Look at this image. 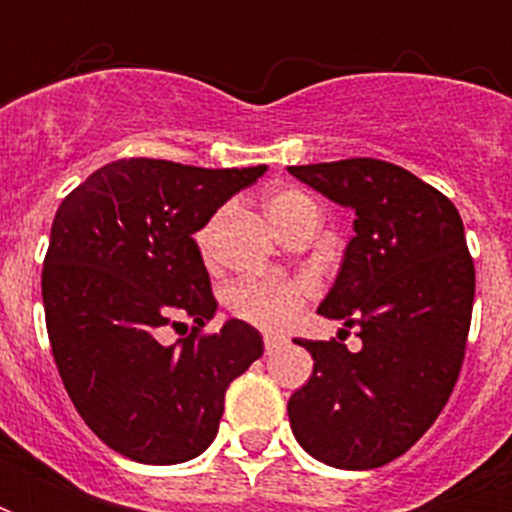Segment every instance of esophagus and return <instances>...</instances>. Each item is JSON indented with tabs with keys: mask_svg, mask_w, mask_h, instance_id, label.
<instances>
[{
	"mask_svg": "<svg viewBox=\"0 0 512 512\" xmlns=\"http://www.w3.org/2000/svg\"><path fill=\"white\" fill-rule=\"evenodd\" d=\"M265 356H271V353H276V350L284 348V340L276 335H265Z\"/></svg>",
	"mask_w": 512,
	"mask_h": 512,
	"instance_id": "1",
	"label": "esophagus"
}]
</instances>
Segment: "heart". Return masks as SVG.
<instances>
[{"mask_svg": "<svg viewBox=\"0 0 512 512\" xmlns=\"http://www.w3.org/2000/svg\"><path fill=\"white\" fill-rule=\"evenodd\" d=\"M305 207H316L311 196L295 188H284L268 196L265 201V212L273 220L276 228L284 225L303 212ZM225 220V209H217L215 215L209 217L207 223L201 225L196 233V244L199 252L207 260L215 257L217 233ZM313 284L308 279H284V276H255V279L236 281L228 292H225V305L236 319L247 321L252 327L265 329V332H281L297 319V313L303 311L305 300L311 297Z\"/></svg>", "mask_w": 512, "mask_h": 512, "instance_id": "obj_1", "label": "heart"}]
</instances>
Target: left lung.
<instances>
[{"instance_id": "obj_1", "label": "left lung", "mask_w": 512, "mask_h": 512, "mask_svg": "<svg viewBox=\"0 0 512 512\" xmlns=\"http://www.w3.org/2000/svg\"><path fill=\"white\" fill-rule=\"evenodd\" d=\"M289 175L356 212L319 313L361 337L358 350L297 340L313 374L289 398L292 433L324 465L382 468L436 422L460 374L476 295L462 217L433 185L380 159Z\"/></svg>"}]
</instances>
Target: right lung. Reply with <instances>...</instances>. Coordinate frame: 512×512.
I'll return each mask as SVG.
<instances>
[{
	"instance_id": "obj_1",
	"label": "right lung",
	"mask_w": 512,
	"mask_h": 512,
	"mask_svg": "<svg viewBox=\"0 0 512 512\" xmlns=\"http://www.w3.org/2000/svg\"><path fill=\"white\" fill-rule=\"evenodd\" d=\"M268 170H201L119 159L55 212L42 268L52 356L76 412L114 452L146 465L193 460L217 436L225 390L263 356V337L217 303L193 233ZM194 332L164 346L162 326Z\"/></svg>"
}]
</instances>
